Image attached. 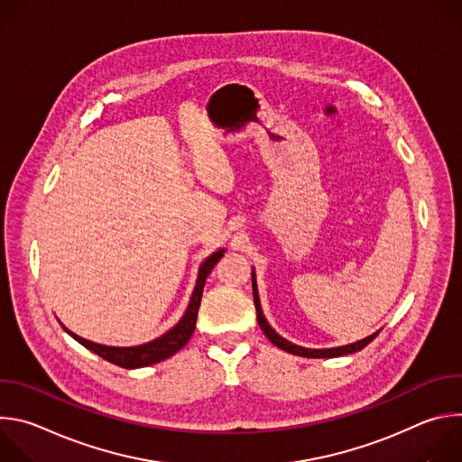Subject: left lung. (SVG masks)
<instances>
[{"label":"left lung","instance_id":"8db88e82","mask_svg":"<svg viewBox=\"0 0 462 462\" xmlns=\"http://www.w3.org/2000/svg\"><path fill=\"white\" fill-rule=\"evenodd\" d=\"M252 291H254V305H255V314H257V323L261 327V331L265 333V337L280 349L291 353V355H298V356H307V358H337V356H344V355H351V353H356V351H362L367 344H371L378 333L356 342V344H349V346H344V347H335V349H305V347H300V346H294L291 342H287L285 338H282L274 328L267 323L265 316H263L261 312V305H259V298H257V287H255V280H254V274H252Z\"/></svg>","mask_w":462,"mask_h":462}]
</instances>
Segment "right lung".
<instances>
[{
  "label": "right lung",
  "mask_w": 462,
  "mask_h": 462,
  "mask_svg": "<svg viewBox=\"0 0 462 462\" xmlns=\"http://www.w3.org/2000/svg\"><path fill=\"white\" fill-rule=\"evenodd\" d=\"M223 248L214 252L199 269V276H197V285L195 291L191 294L189 305L182 316V319L168 331L166 335H162L161 338L144 344V346H137V347H107V346H100L89 340L80 338L79 335L71 333L69 328H63L68 331L77 342H80L84 347H88L89 351H93L95 355H98L100 358L124 367V369H137V367H146L157 362H162L166 358H170L171 355H175L177 351H180L188 340L191 338L193 331H195V321H197V312H199V305H201V298H203V289L207 283L208 274L212 273V269L217 265V261L223 257Z\"/></svg>",
  "instance_id": "obj_1"
}]
</instances>
